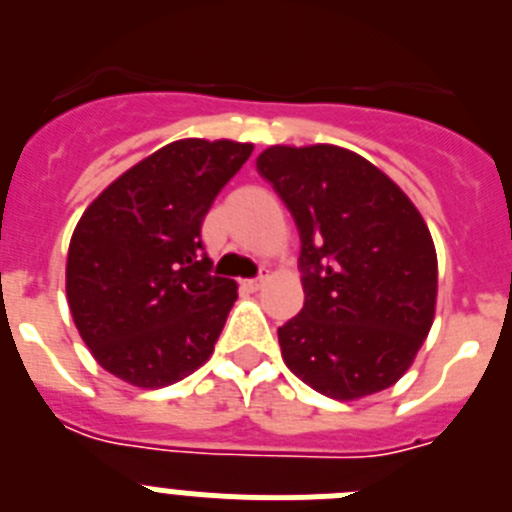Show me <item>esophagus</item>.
Returning <instances> with one entry per match:
<instances>
[{"label":"esophagus","instance_id":"obj_1","mask_svg":"<svg viewBox=\"0 0 512 512\" xmlns=\"http://www.w3.org/2000/svg\"><path fill=\"white\" fill-rule=\"evenodd\" d=\"M266 277H269V274H266V271H261L259 277H253V279H243V284H246L248 289H259V287H264Z\"/></svg>","mask_w":512,"mask_h":512}]
</instances>
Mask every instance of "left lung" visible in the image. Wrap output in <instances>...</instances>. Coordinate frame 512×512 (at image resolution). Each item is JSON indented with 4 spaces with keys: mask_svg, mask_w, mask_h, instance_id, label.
I'll list each match as a JSON object with an SVG mask.
<instances>
[{
    "mask_svg": "<svg viewBox=\"0 0 512 512\" xmlns=\"http://www.w3.org/2000/svg\"><path fill=\"white\" fill-rule=\"evenodd\" d=\"M300 230L305 305L282 325L289 372L333 400L397 382L436 310L428 225L374 164L338 146H271L256 161Z\"/></svg>",
    "mask_w": 512,
    "mask_h": 512,
    "instance_id": "1",
    "label": "left lung"
}]
</instances>
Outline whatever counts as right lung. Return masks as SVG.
<instances>
[{"label":"right lung","instance_id":"1","mask_svg":"<svg viewBox=\"0 0 512 512\" xmlns=\"http://www.w3.org/2000/svg\"><path fill=\"white\" fill-rule=\"evenodd\" d=\"M251 143H169L112 182L81 215L66 295L99 366L135 387H166L210 359L238 297L212 274L202 223Z\"/></svg>","mask_w":512,"mask_h":512}]
</instances>
